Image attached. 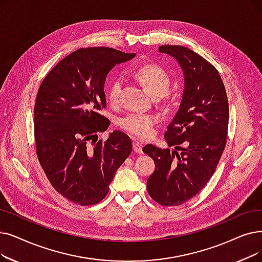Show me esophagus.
I'll return each mask as SVG.
<instances>
[{"label":"esophagus","instance_id":"esophagus-1","mask_svg":"<svg viewBox=\"0 0 262 262\" xmlns=\"http://www.w3.org/2000/svg\"><path fill=\"white\" fill-rule=\"evenodd\" d=\"M133 150L134 152L138 153V154H142V145L141 143L137 142V141H134L133 142Z\"/></svg>","mask_w":262,"mask_h":262}]
</instances>
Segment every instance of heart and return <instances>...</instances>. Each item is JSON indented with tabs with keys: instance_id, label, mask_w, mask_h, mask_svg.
<instances>
[{
	"instance_id": "b5f03b06",
	"label": "heart",
	"mask_w": 262,
	"mask_h": 262,
	"mask_svg": "<svg viewBox=\"0 0 262 262\" xmlns=\"http://www.w3.org/2000/svg\"><path fill=\"white\" fill-rule=\"evenodd\" d=\"M139 81L153 97L159 98L167 94L170 86V79L162 67L154 64L141 66L136 73ZM122 89V79L115 78L110 82L107 91V98L110 104H118ZM156 119L143 113H128L118 119L119 126L127 134L139 139H146L153 135V126Z\"/></svg>"
}]
</instances>
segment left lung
Segmentation results:
<instances>
[{"label":"left lung","mask_w":262,"mask_h":262,"mask_svg":"<svg viewBox=\"0 0 262 262\" xmlns=\"http://www.w3.org/2000/svg\"><path fill=\"white\" fill-rule=\"evenodd\" d=\"M158 51L172 56L184 75L179 110L165 133L168 145L181 153L153 144L142 151L155 162L147 192L157 203L171 207L196 196L213 176L226 145L229 106L219 72L201 55L171 45ZM183 142L187 146L179 147Z\"/></svg>","instance_id":"left-lung-1"}]
</instances>
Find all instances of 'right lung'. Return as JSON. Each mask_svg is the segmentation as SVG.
I'll return each mask as SVG.
<instances>
[{
    "label": "right lung",
    "mask_w": 262,
    "mask_h": 262,
    "mask_svg": "<svg viewBox=\"0 0 262 262\" xmlns=\"http://www.w3.org/2000/svg\"><path fill=\"white\" fill-rule=\"evenodd\" d=\"M135 53L95 47L67 55L45 77L34 108L38 161L53 188L80 206L103 200L119 167L132 153V141L119 130L97 141L110 125L104 85L117 64Z\"/></svg>",
    "instance_id": "add662e5"
}]
</instances>
